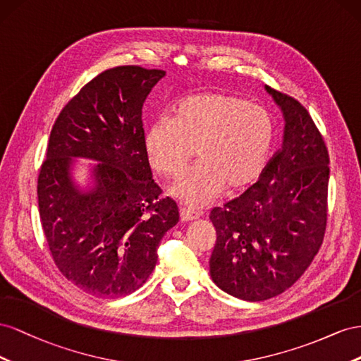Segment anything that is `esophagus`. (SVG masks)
Here are the masks:
<instances>
[{
    "instance_id": "esophagus-1",
    "label": "esophagus",
    "mask_w": 361,
    "mask_h": 361,
    "mask_svg": "<svg viewBox=\"0 0 361 361\" xmlns=\"http://www.w3.org/2000/svg\"><path fill=\"white\" fill-rule=\"evenodd\" d=\"M180 218L183 222H190V221H197L200 218L198 212H193L190 209H181L180 210Z\"/></svg>"
}]
</instances>
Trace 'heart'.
I'll return each instance as SVG.
<instances>
[{
	"label": "heart",
	"mask_w": 361,
	"mask_h": 361,
	"mask_svg": "<svg viewBox=\"0 0 361 361\" xmlns=\"http://www.w3.org/2000/svg\"><path fill=\"white\" fill-rule=\"evenodd\" d=\"M274 121L264 107L226 92H202L181 99L175 116H160L148 128L149 164L163 177L178 178L197 149L198 164L172 193L193 209L224 190L240 192L260 178L274 143Z\"/></svg>",
	"instance_id": "obj_1"
}]
</instances>
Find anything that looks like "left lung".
<instances>
[{
  "label": "left lung",
  "mask_w": 361,
  "mask_h": 361,
  "mask_svg": "<svg viewBox=\"0 0 361 361\" xmlns=\"http://www.w3.org/2000/svg\"><path fill=\"white\" fill-rule=\"evenodd\" d=\"M281 109V147L260 180L214 207L210 276L243 301H264L293 286L321 248L326 225L328 151L312 116L295 98L264 86Z\"/></svg>",
  "instance_id": "left-lung-1"
}]
</instances>
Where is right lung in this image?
<instances>
[{"label": "right lung", "mask_w": 361, "mask_h": 361, "mask_svg": "<svg viewBox=\"0 0 361 361\" xmlns=\"http://www.w3.org/2000/svg\"><path fill=\"white\" fill-rule=\"evenodd\" d=\"M161 69L101 72L60 111L37 178L39 214L59 271L98 298L136 292L157 263L178 207L160 197L145 149L142 107ZM74 158L98 161L91 184L73 180Z\"/></svg>", "instance_id": "right-lung-1"}]
</instances>
